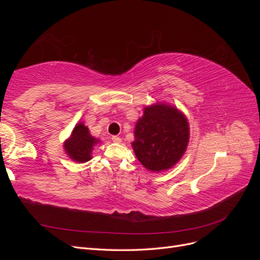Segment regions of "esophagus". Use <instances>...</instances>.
<instances>
[{"label": "esophagus", "mask_w": 260, "mask_h": 260, "mask_svg": "<svg viewBox=\"0 0 260 260\" xmlns=\"http://www.w3.org/2000/svg\"><path fill=\"white\" fill-rule=\"evenodd\" d=\"M112 140H113V142H115V143H120L121 142V139L119 137H117V136L112 137Z\"/></svg>", "instance_id": "34e87169"}]
</instances>
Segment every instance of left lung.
Listing matches in <instances>:
<instances>
[{
    "mask_svg": "<svg viewBox=\"0 0 260 260\" xmlns=\"http://www.w3.org/2000/svg\"><path fill=\"white\" fill-rule=\"evenodd\" d=\"M188 138L186 117L177 107L156 103L146 106L138 120L132 147L147 170L159 172L174 167L181 159Z\"/></svg>",
    "mask_w": 260,
    "mask_h": 260,
    "instance_id": "obj_1",
    "label": "left lung"
}]
</instances>
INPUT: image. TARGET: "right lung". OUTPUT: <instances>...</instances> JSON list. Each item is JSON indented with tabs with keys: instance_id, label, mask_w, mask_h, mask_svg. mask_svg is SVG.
<instances>
[{
	"instance_id": "obj_1",
	"label": "right lung",
	"mask_w": 260,
	"mask_h": 260,
	"mask_svg": "<svg viewBox=\"0 0 260 260\" xmlns=\"http://www.w3.org/2000/svg\"><path fill=\"white\" fill-rule=\"evenodd\" d=\"M99 142L100 140L90 135L89 128L80 122L74 128L70 138L65 141L64 148L73 160L77 162H85L92 158L91 153L93 146Z\"/></svg>"
}]
</instances>
